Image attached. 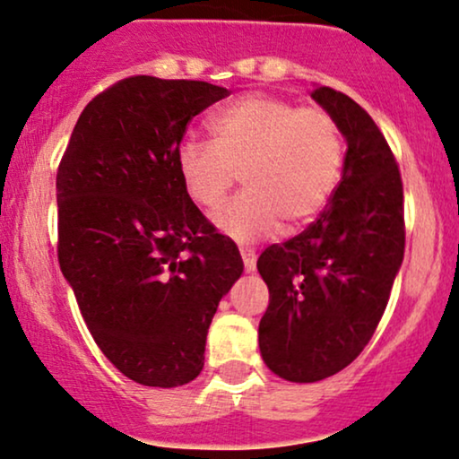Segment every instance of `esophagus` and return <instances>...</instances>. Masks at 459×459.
Instances as JSON below:
<instances>
[{"label":"esophagus","instance_id":"1","mask_svg":"<svg viewBox=\"0 0 459 459\" xmlns=\"http://www.w3.org/2000/svg\"><path fill=\"white\" fill-rule=\"evenodd\" d=\"M241 258H244V267L247 273L256 269V254H254L252 250H241Z\"/></svg>","mask_w":459,"mask_h":459}]
</instances>
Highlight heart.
<instances>
[{"mask_svg":"<svg viewBox=\"0 0 459 459\" xmlns=\"http://www.w3.org/2000/svg\"><path fill=\"white\" fill-rule=\"evenodd\" d=\"M212 141L187 139L177 169L187 196L215 207L235 186L244 192L213 212V224L239 244L295 233L323 209L338 184L344 143L325 108L252 93L209 119Z\"/></svg>","mask_w":459,"mask_h":459,"instance_id":"b5f03b06","label":"heart"}]
</instances>
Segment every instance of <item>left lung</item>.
<instances>
[{
  "mask_svg": "<svg viewBox=\"0 0 459 459\" xmlns=\"http://www.w3.org/2000/svg\"><path fill=\"white\" fill-rule=\"evenodd\" d=\"M312 98L346 139L342 179L303 233L258 256L269 306L258 325L263 361L290 383H316L351 366L387 307L404 258V190L394 152L346 93Z\"/></svg>",
  "mask_w": 459,
  "mask_h": 459,
  "instance_id": "obj_1",
  "label": "left lung"
}]
</instances>
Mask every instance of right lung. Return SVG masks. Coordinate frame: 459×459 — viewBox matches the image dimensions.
Instances as JSON below:
<instances>
[{
    "label": "right lung",
    "instance_id": "right-lung-1",
    "mask_svg": "<svg viewBox=\"0 0 459 459\" xmlns=\"http://www.w3.org/2000/svg\"><path fill=\"white\" fill-rule=\"evenodd\" d=\"M229 90L130 76L98 93L57 169V256L87 329L124 377L179 387L201 374L207 331L244 261L177 169L192 117Z\"/></svg>",
    "mask_w": 459,
    "mask_h": 459
}]
</instances>
